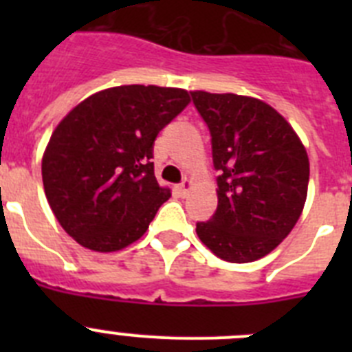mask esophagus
Returning a JSON list of instances; mask_svg holds the SVG:
<instances>
[{"mask_svg": "<svg viewBox=\"0 0 352 352\" xmlns=\"http://www.w3.org/2000/svg\"><path fill=\"white\" fill-rule=\"evenodd\" d=\"M190 179H183L182 183H179L178 185V192H179V195H182V197H185L186 194H188V190H190Z\"/></svg>", "mask_w": 352, "mask_h": 352, "instance_id": "34e87169", "label": "esophagus"}]
</instances>
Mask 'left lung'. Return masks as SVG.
<instances>
[{"instance_id": "8db88e82", "label": "left lung", "mask_w": 352, "mask_h": 352, "mask_svg": "<svg viewBox=\"0 0 352 352\" xmlns=\"http://www.w3.org/2000/svg\"><path fill=\"white\" fill-rule=\"evenodd\" d=\"M211 135L219 206L197 222L199 239L229 263L273 250L300 219L309 188V157L287 121L268 104L232 93L192 91Z\"/></svg>"}]
</instances>
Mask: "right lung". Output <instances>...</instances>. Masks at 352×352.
I'll list each match as a JSON object with an SVG mask.
<instances>
[{"label": "right lung", "instance_id": "obj_1", "mask_svg": "<svg viewBox=\"0 0 352 352\" xmlns=\"http://www.w3.org/2000/svg\"><path fill=\"white\" fill-rule=\"evenodd\" d=\"M188 102L185 89L116 86L80 102L56 126L42 158L43 188L77 243L114 252L144 234L170 197L155 178V139Z\"/></svg>", "mask_w": 352, "mask_h": 352}]
</instances>
